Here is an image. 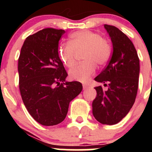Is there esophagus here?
<instances>
[{"mask_svg": "<svg viewBox=\"0 0 152 152\" xmlns=\"http://www.w3.org/2000/svg\"><path fill=\"white\" fill-rule=\"evenodd\" d=\"M88 88V86L87 85V84H83V89L86 90Z\"/></svg>", "mask_w": 152, "mask_h": 152, "instance_id": "esophagus-1", "label": "esophagus"}]
</instances>
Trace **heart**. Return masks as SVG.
<instances>
[{"label": "heart", "instance_id": "b5f03b06", "mask_svg": "<svg viewBox=\"0 0 152 152\" xmlns=\"http://www.w3.org/2000/svg\"><path fill=\"white\" fill-rule=\"evenodd\" d=\"M84 50L82 63L69 72L72 80L86 82L96 70V65L101 67L109 61L112 55V45L100 33L90 30L77 31L69 37L68 43L58 49V56L64 65L72 68L75 64V52Z\"/></svg>", "mask_w": 152, "mask_h": 152}]
</instances>
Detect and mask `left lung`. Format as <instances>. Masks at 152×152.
<instances>
[{
    "label": "left lung",
    "mask_w": 152,
    "mask_h": 152,
    "mask_svg": "<svg viewBox=\"0 0 152 152\" xmlns=\"http://www.w3.org/2000/svg\"><path fill=\"white\" fill-rule=\"evenodd\" d=\"M113 43L108 64L94 80L103 83L95 88L96 96L92 103L93 115L99 123L114 125L129 112L136 97L139 77V58L133 43L116 26L104 25Z\"/></svg>",
    "instance_id": "left-lung-1"
}]
</instances>
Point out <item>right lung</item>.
<instances>
[{"instance_id":"right-lung-1","label":"right lung","mask_w":152,"mask_h":152,"mask_svg":"<svg viewBox=\"0 0 152 152\" xmlns=\"http://www.w3.org/2000/svg\"><path fill=\"white\" fill-rule=\"evenodd\" d=\"M63 29L46 28L29 36L18 59L19 87L31 116L42 126H55L65 119L70 102L82 91L78 81L68 82L58 56Z\"/></svg>"}]
</instances>
